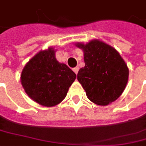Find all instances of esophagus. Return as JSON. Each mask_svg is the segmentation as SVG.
<instances>
[{"label": "esophagus", "mask_w": 146, "mask_h": 146, "mask_svg": "<svg viewBox=\"0 0 146 146\" xmlns=\"http://www.w3.org/2000/svg\"><path fill=\"white\" fill-rule=\"evenodd\" d=\"M73 71L77 75V74H78V71H79V67H75V68H73Z\"/></svg>", "instance_id": "34e87169"}]
</instances>
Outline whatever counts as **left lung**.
Returning a JSON list of instances; mask_svg holds the SVG:
<instances>
[{"label": "left lung", "mask_w": 146, "mask_h": 146, "mask_svg": "<svg viewBox=\"0 0 146 146\" xmlns=\"http://www.w3.org/2000/svg\"><path fill=\"white\" fill-rule=\"evenodd\" d=\"M84 52L85 67L77 79L91 102L106 106L120 97L128 82L129 69L119 53L102 41L76 44Z\"/></svg>", "instance_id": "obj_1"}]
</instances>
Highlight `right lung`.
Masks as SVG:
<instances>
[{"label":"right lung","mask_w":146,"mask_h":146,"mask_svg":"<svg viewBox=\"0 0 146 146\" xmlns=\"http://www.w3.org/2000/svg\"><path fill=\"white\" fill-rule=\"evenodd\" d=\"M21 78L26 94L33 100L44 106H53L66 97L76 75L56 60L53 48H48L29 60Z\"/></svg>","instance_id":"1"}]
</instances>
